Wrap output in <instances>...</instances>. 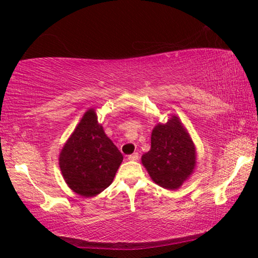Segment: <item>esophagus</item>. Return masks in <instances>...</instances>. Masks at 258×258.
<instances>
[{
	"mask_svg": "<svg viewBox=\"0 0 258 258\" xmlns=\"http://www.w3.org/2000/svg\"><path fill=\"white\" fill-rule=\"evenodd\" d=\"M128 160H130V161H137V160H139V153H134L132 155H129Z\"/></svg>",
	"mask_w": 258,
	"mask_h": 258,
	"instance_id": "34e87169",
	"label": "esophagus"
}]
</instances>
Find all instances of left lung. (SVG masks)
Segmentation results:
<instances>
[{
    "label": "left lung",
    "mask_w": 258,
    "mask_h": 258,
    "mask_svg": "<svg viewBox=\"0 0 258 258\" xmlns=\"http://www.w3.org/2000/svg\"><path fill=\"white\" fill-rule=\"evenodd\" d=\"M195 147L176 116L167 124H157L151 134V149L142 156L150 177L162 188L175 190L195 167Z\"/></svg>",
    "instance_id": "1"
}]
</instances>
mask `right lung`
<instances>
[{
	"instance_id": "1",
	"label": "right lung",
	"mask_w": 258,
	"mask_h": 258,
	"mask_svg": "<svg viewBox=\"0 0 258 258\" xmlns=\"http://www.w3.org/2000/svg\"><path fill=\"white\" fill-rule=\"evenodd\" d=\"M123 160L117 147L98 124L94 109L88 110L59 155L67 184L82 196H95L114 181Z\"/></svg>"
}]
</instances>
